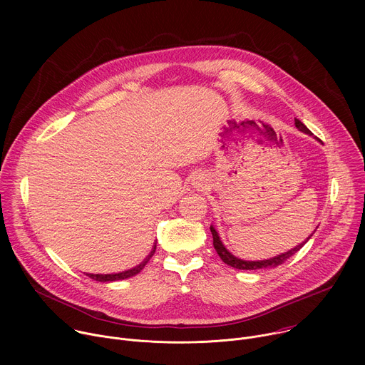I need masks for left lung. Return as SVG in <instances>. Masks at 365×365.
<instances>
[{"instance_id":"1","label":"left lung","mask_w":365,"mask_h":365,"mask_svg":"<svg viewBox=\"0 0 365 365\" xmlns=\"http://www.w3.org/2000/svg\"><path fill=\"white\" fill-rule=\"evenodd\" d=\"M294 125H296L300 131H303V133H306V134H312L310 130H309L302 121H299L297 118H294ZM211 232H212V237H214V247H215V250H217L218 255L221 257L222 262H224L225 264L234 267V269H238V270L274 269V267L283 264L284 262H287V258H290L293 254H296V252L304 245V242L310 238V237H309L303 244H299L297 247H294V248H292L290 251H287V252H284V254H280V255H277V257H273V258H269V259H263V262H245V259H240V258H237L235 255H232V254L225 248V245H224L222 241L220 240V235H218V232H217V230H215L214 227H211Z\"/></svg>"}]
</instances>
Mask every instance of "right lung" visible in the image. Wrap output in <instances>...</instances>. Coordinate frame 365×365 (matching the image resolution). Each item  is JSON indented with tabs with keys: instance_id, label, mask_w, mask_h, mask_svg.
Wrapping results in <instances>:
<instances>
[{
	"instance_id": "obj_1",
	"label": "right lung",
	"mask_w": 365,
	"mask_h": 365,
	"mask_svg": "<svg viewBox=\"0 0 365 365\" xmlns=\"http://www.w3.org/2000/svg\"><path fill=\"white\" fill-rule=\"evenodd\" d=\"M154 251H155V245L153 247L151 252L145 257L144 262H143L141 264H138L137 267L131 269V270H127V272H123V273H117V274H86V276H88V277H91L92 280L102 282V283H107V282H115V280H123V279H128V277H131V276H135L137 273H140V272L144 269V266L150 262V258L153 257Z\"/></svg>"
}]
</instances>
